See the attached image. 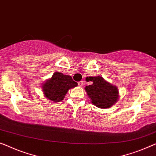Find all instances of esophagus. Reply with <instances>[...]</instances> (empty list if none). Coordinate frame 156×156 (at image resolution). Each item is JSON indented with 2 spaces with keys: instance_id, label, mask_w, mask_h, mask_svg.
I'll use <instances>...</instances> for the list:
<instances>
[{
  "instance_id": "obj_1",
  "label": "esophagus",
  "mask_w": 156,
  "mask_h": 156,
  "mask_svg": "<svg viewBox=\"0 0 156 156\" xmlns=\"http://www.w3.org/2000/svg\"><path fill=\"white\" fill-rule=\"evenodd\" d=\"M78 85L80 86V87H83V81H80V82H78Z\"/></svg>"
}]
</instances>
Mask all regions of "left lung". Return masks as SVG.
<instances>
[{"mask_svg": "<svg viewBox=\"0 0 156 156\" xmlns=\"http://www.w3.org/2000/svg\"><path fill=\"white\" fill-rule=\"evenodd\" d=\"M87 82L91 81L90 85L85 90L90 99L92 104L99 108H108L119 99V92L115 85H112L101 76L87 77Z\"/></svg>", "mask_w": 156, "mask_h": 156, "instance_id": "8db88e82", "label": "left lung"}]
</instances>
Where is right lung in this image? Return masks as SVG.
<instances>
[{"instance_id":"obj_1","label":"right lung","mask_w":156,"mask_h":156,"mask_svg":"<svg viewBox=\"0 0 156 156\" xmlns=\"http://www.w3.org/2000/svg\"><path fill=\"white\" fill-rule=\"evenodd\" d=\"M77 85L78 83L73 80L71 76L56 71L52 77L42 84L41 87L46 98L53 102H59L63 100L71 88Z\"/></svg>"}]
</instances>
